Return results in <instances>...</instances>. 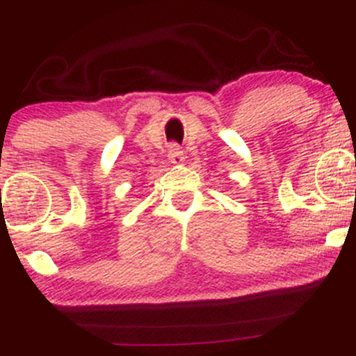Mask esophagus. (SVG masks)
<instances>
[{"label":"esophagus","mask_w":356,"mask_h":356,"mask_svg":"<svg viewBox=\"0 0 356 356\" xmlns=\"http://www.w3.org/2000/svg\"><path fill=\"white\" fill-rule=\"evenodd\" d=\"M168 160L172 163L184 162V152H182V148L179 145H170V148H168Z\"/></svg>","instance_id":"1"}]
</instances>
